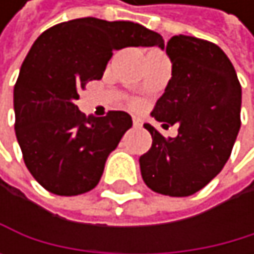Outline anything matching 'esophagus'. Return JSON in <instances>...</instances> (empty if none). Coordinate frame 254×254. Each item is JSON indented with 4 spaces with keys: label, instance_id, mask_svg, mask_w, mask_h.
Masks as SVG:
<instances>
[{
    "label": "esophagus",
    "instance_id": "1",
    "mask_svg": "<svg viewBox=\"0 0 254 254\" xmlns=\"http://www.w3.org/2000/svg\"><path fill=\"white\" fill-rule=\"evenodd\" d=\"M132 125H134V128H140V126L143 125V122H141L138 117H134V119H132Z\"/></svg>",
    "mask_w": 254,
    "mask_h": 254
}]
</instances>
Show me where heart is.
<instances>
[{
  "label": "heart",
  "mask_w": 254,
  "mask_h": 254,
  "mask_svg": "<svg viewBox=\"0 0 254 254\" xmlns=\"http://www.w3.org/2000/svg\"><path fill=\"white\" fill-rule=\"evenodd\" d=\"M152 53H158V52H151L149 55H152ZM134 106H137V103H134Z\"/></svg>",
  "instance_id": "heart-1"
}]
</instances>
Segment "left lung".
<instances>
[{
    "label": "left lung",
    "instance_id": "left-lung-1",
    "mask_svg": "<svg viewBox=\"0 0 254 254\" xmlns=\"http://www.w3.org/2000/svg\"><path fill=\"white\" fill-rule=\"evenodd\" d=\"M166 53L172 77L151 114L163 128L177 125L178 135L166 138L144 123L152 146L140 157V171L154 192L189 196L209 184L232 154L241 128V83L213 42L178 35Z\"/></svg>",
    "mask_w": 254,
    "mask_h": 254
}]
</instances>
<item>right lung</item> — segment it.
Listing matches in <instances>:
<instances>
[{
    "label": "right lung",
    "mask_w": 254,
    "mask_h": 254,
    "mask_svg": "<svg viewBox=\"0 0 254 254\" xmlns=\"http://www.w3.org/2000/svg\"><path fill=\"white\" fill-rule=\"evenodd\" d=\"M164 45L131 21L79 18L45 30L25 56L13 90L15 132L33 178L48 192L73 196L97 186L105 161L132 126L125 111L86 117L79 91L103 76L113 52Z\"/></svg>",
    "instance_id": "right-lung-1"
}]
</instances>
